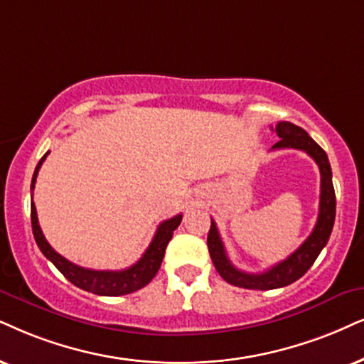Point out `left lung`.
<instances>
[{"instance_id":"1","label":"left lung","mask_w":364,"mask_h":364,"mask_svg":"<svg viewBox=\"0 0 364 364\" xmlns=\"http://www.w3.org/2000/svg\"><path fill=\"white\" fill-rule=\"evenodd\" d=\"M275 134L280 139L272 146V149H301L311 156L319 166L321 173V200H319V215H317V222L311 235L306 238V242L297 248L294 254H291L287 259L279 262L269 270L262 274H247L238 270L235 265L228 259L227 252H225V245L220 238L218 228L216 223L211 220V227L208 232V252L216 272L222 275L223 280L228 284L237 285V287L243 289H257V291H269V289H279L285 287V285L296 282L301 279L307 270L311 269L317 257H319L321 250L328 243L331 232L334 227L336 218V195L333 186V171H331V164L328 159V154L321 148L312 137L307 134L302 127L296 126L292 122L280 121L275 129Z\"/></svg>"}]
</instances>
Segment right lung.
Segmentation results:
<instances>
[{"instance_id":"1","label":"right lung","mask_w":364,"mask_h":364,"mask_svg":"<svg viewBox=\"0 0 364 364\" xmlns=\"http://www.w3.org/2000/svg\"><path fill=\"white\" fill-rule=\"evenodd\" d=\"M48 153L43 156L36 164L33 178H31V191H33L36 176L43 164L45 158ZM183 215H176L173 218L164 220L156 230V235L153 242L149 243L148 250L142 254L139 260L134 265L129 267L126 270H92L84 269V267L72 264L65 257H62L53 250L52 245L43 237L38 225V216H36V208L33 205V196H31V228H33V237L38 248L47 259L57 267V269L65 275V279L70 280L73 285L79 289H84L87 292L97 294V296H126V294L136 292L139 289L148 285L156 274H158L161 262H163L164 252L169 240L173 238V232L181 223Z\"/></svg>"}]
</instances>
